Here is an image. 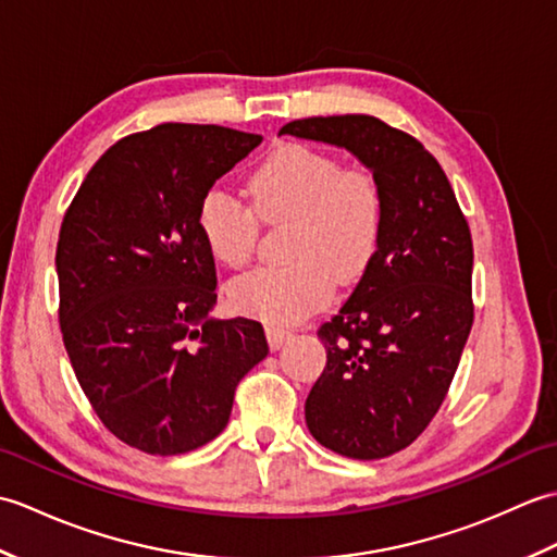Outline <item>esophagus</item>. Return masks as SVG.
I'll return each instance as SVG.
<instances>
[{
	"label": "esophagus",
	"instance_id": "34e87169",
	"mask_svg": "<svg viewBox=\"0 0 557 557\" xmlns=\"http://www.w3.org/2000/svg\"><path fill=\"white\" fill-rule=\"evenodd\" d=\"M265 335H268V342H270V347H272V349H280V347L285 345V342L292 337V333H289L287 327L275 325V323L265 325Z\"/></svg>",
	"mask_w": 557,
	"mask_h": 557
}]
</instances>
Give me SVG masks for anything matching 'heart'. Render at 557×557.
Listing matches in <instances>:
<instances>
[{
	"instance_id": "heart-1",
	"label": "heart",
	"mask_w": 557,
	"mask_h": 557,
	"mask_svg": "<svg viewBox=\"0 0 557 557\" xmlns=\"http://www.w3.org/2000/svg\"><path fill=\"white\" fill-rule=\"evenodd\" d=\"M287 220L294 263L246 272L227 289L236 311L270 323L301 321L330 301L337 277L354 282L369 270L385 232V186L369 168H345L325 150L282 144L248 176V203L212 186L196 215L210 256L234 270L251 260L260 224Z\"/></svg>"
}]
</instances>
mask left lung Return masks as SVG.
<instances>
[{
  "instance_id": "8db88e82",
  "label": "left lung",
  "mask_w": 557,
  "mask_h": 557,
  "mask_svg": "<svg viewBox=\"0 0 557 557\" xmlns=\"http://www.w3.org/2000/svg\"><path fill=\"white\" fill-rule=\"evenodd\" d=\"M280 134L347 148L385 186L373 263L318 327L327 363L306 399V423L337 455L389 457L441 409L474 323L469 222L431 152L375 116H309Z\"/></svg>"
}]
</instances>
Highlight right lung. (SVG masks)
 Instances as JSON below:
<instances>
[{
    "mask_svg": "<svg viewBox=\"0 0 557 557\" xmlns=\"http://www.w3.org/2000/svg\"><path fill=\"white\" fill-rule=\"evenodd\" d=\"M215 124H160L92 164L57 242L59 327L112 435L184 455L230 421L236 385L268 357L263 325L208 318L218 272L198 232L200 198L260 144Z\"/></svg>",
    "mask_w": 557,
    "mask_h": 557,
    "instance_id": "1",
    "label": "right lung"
}]
</instances>
